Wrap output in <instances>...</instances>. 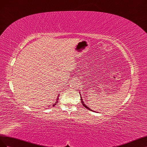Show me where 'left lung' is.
<instances>
[{
	"instance_id": "1",
	"label": "left lung",
	"mask_w": 147,
	"mask_h": 147,
	"mask_svg": "<svg viewBox=\"0 0 147 147\" xmlns=\"http://www.w3.org/2000/svg\"><path fill=\"white\" fill-rule=\"evenodd\" d=\"M79 94H80V92H79ZM81 103H82V105H83L84 107L85 108H86L87 109V110H90V111H94L93 110H91V109H90V108H89V107H88L87 106H86V105H85V103H84V102L82 101V97H81Z\"/></svg>"
}]
</instances>
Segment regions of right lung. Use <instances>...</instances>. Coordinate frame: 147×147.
Listing matches in <instances>:
<instances>
[{
  "label": "right lung",
  "instance_id": "right-lung-1",
  "mask_svg": "<svg viewBox=\"0 0 147 147\" xmlns=\"http://www.w3.org/2000/svg\"><path fill=\"white\" fill-rule=\"evenodd\" d=\"M58 97H59V95H58V97H57V100H56V102L55 103H54V104H53V107H54V106H55L56 105V104L58 103Z\"/></svg>",
  "mask_w": 147,
  "mask_h": 147
}]
</instances>
